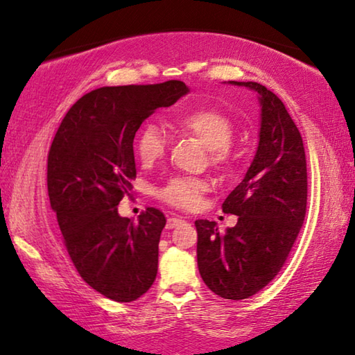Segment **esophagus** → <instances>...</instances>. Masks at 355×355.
I'll list each match as a JSON object with an SVG mask.
<instances>
[{"label": "esophagus", "instance_id": "esophagus-1", "mask_svg": "<svg viewBox=\"0 0 355 355\" xmlns=\"http://www.w3.org/2000/svg\"><path fill=\"white\" fill-rule=\"evenodd\" d=\"M179 223H182V220L181 218H178V216H173V218H168V221H166V227L168 230H173V227H176Z\"/></svg>", "mask_w": 355, "mask_h": 355}]
</instances>
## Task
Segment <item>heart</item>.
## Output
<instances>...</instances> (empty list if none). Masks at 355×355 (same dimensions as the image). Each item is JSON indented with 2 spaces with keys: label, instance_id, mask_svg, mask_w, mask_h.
<instances>
[{
  "label": "heart",
  "instance_id": "heart-1",
  "mask_svg": "<svg viewBox=\"0 0 355 355\" xmlns=\"http://www.w3.org/2000/svg\"><path fill=\"white\" fill-rule=\"evenodd\" d=\"M174 125L182 132L197 137L208 148L213 164H226L231 157V139L234 134L232 121L225 113L211 108H198L176 116ZM166 139L155 125H147L137 137V155L144 164H153L163 157ZM207 191V184L193 178H173L159 189L158 196L169 205L192 208Z\"/></svg>",
  "mask_w": 355,
  "mask_h": 355
}]
</instances>
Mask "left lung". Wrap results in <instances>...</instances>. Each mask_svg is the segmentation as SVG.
<instances>
[{
	"instance_id": "8db88e82",
	"label": "left lung",
	"mask_w": 355,
	"mask_h": 355,
	"mask_svg": "<svg viewBox=\"0 0 355 355\" xmlns=\"http://www.w3.org/2000/svg\"><path fill=\"white\" fill-rule=\"evenodd\" d=\"M227 84L257 94L259 145L242 182L223 203L237 225L220 232L215 221H196L197 265L210 291L241 300L263 289L288 259L307 210V163L297 125L273 92L257 82Z\"/></svg>"
}]
</instances>
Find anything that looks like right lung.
<instances>
[{
    "label": "right lung",
    "mask_w": 355,
    "mask_h": 355,
    "mask_svg": "<svg viewBox=\"0 0 355 355\" xmlns=\"http://www.w3.org/2000/svg\"><path fill=\"white\" fill-rule=\"evenodd\" d=\"M189 92L181 80L92 90L67 111L48 152V196L72 263L116 302H132L153 284L166 225L157 208H147L139 223L118 213L137 173L135 132Z\"/></svg>",
    "instance_id": "add662e5"
}]
</instances>
